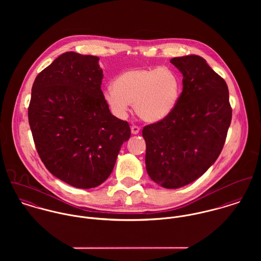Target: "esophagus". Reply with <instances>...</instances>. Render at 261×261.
I'll list each match as a JSON object with an SVG mask.
<instances>
[{"mask_svg": "<svg viewBox=\"0 0 261 261\" xmlns=\"http://www.w3.org/2000/svg\"><path fill=\"white\" fill-rule=\"evenodd\" d=\"M140 127L139 126H137V125H133L132 127H130V130H132V134L133 135H138L139 133H140Z\"/></svg>", "mask_w": 261, "mask_h": 261, "instance_id": "1", "label": "esophagus"}]
</instances>
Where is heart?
Masks as SVG:
<instances>
[{"instance_id": "heart-1", "label": "heart", "mask_w": 261, "mask_h": 261, "mask_svg": "<svg viewBox=\"0 0 261 261\" xmlns=\"http://www.w3.org/2000/svg\"><path fill=\"white\" fill-rule=\"evenodd\" d=\"M181 94V80L167 67L133 68L118 75L102 97L113 115L124 118L133 103L136 113L147 122H156L174 111Z\"/></svg>"}]
</instances>
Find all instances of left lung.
Listing matches in <instances>:
<instances>
[{"mask_svg": "<svg viewBox=\"0 0 261 261\" xmlns=\"http://www.w3.org/2000/svg\"><path fill=\"white\" fill-rule=\"evenodd\" d=\"M170 62L183 75L174 111L144 127L149 178L167 189L186 186L218 159L231 123L229 91L222 77L198 55Z\"/></svg>", "mask_w": 261, "mask_h": 261, "instance_id": "left-lung-1", "label": "left lung"}]
</instances>
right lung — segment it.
<instances>
[{"mask_svg":"<svg viewBox=\"0 0 261 261\" xmlns=\"http://www.w3.org/2000/svg\"><path fill=\"white\" fill-rule=\"evenodd\" d=\"M99 58L66 52L37 75L28 109L39 156L70 186L91 189L112 174L130 128L110 112Z\"/></svg>","mask_w":261,"mask_h":261,"instance_id":"1","label":"right lung"}]
</instances>
